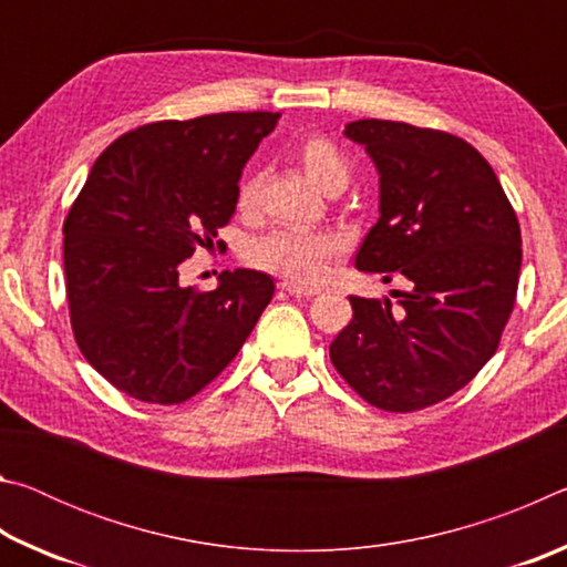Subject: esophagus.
I'll return each mask as SVG.
<instances>
[{
    "mask_svg": "<svg viewBox=\"0 0 567 567\" xmlns=\"http://www.w3.org/2000/svg\"><path fill=\"white\" fill-rule=\"evenodd\" d=\"M280 290H285L287 295H295V297H312L320 292V287H307V285H295V282H280Z\"/></svg>",
    "mask_w": 567,
    "mask_h": 567,
    "instance_id": "esophagus-1",
    "label": "esophagus"
}]
</instances>
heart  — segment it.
<instances>
[{"mask_svg": "<svg viewBox=\"0 0 567 567\" xmlns=\"http://www.w3.org/2000/svg\"><path fill=\"white\" fill-rule=\"evenodd\" d=\"M295 157L310 175L315 185L324 192H340L350 182V159L322 134H307L295 145ZM260 195V175L247 172L237 185V207L252 209ZM342 239L334 233H318V229L282 227L272 229L247 247V262L257 270L272 272L295 285L318 282L328 272L330 262L340 255Z\"/></svg>", "mask_w": 567, "mask_h": 567, "instance_id": "1", "label": "heart"}]
</instances>
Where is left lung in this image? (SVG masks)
Here are the masks:
<instances>
[{"label":"left lung","instance_id":"1","mask_svg":"<svg viewBox=\"0 0 567 567\" xmlns=\"http://www.w3.org/2000/svg\"><path fill=\"white\" fill-rule=\"evenodd\" d=\"M344 137L380 175V219L360 247L362 272L405 275L398 302L350 297L352 320L330 344L344 382L370 405L412 412L455 395L493 358L511 318L523 247L493 167L455 134L358 120Z\"/></svg>","mask_w":567,"mask_h":567}]
</instances>
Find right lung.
I'll list each match as a JSON object with an SVG mask.
<instances>
[{"label": "right lung", "instance_id": "right-lung-1", "mask_svg": "<svg viewBox=\"0 0 567 567\" xmlns=\"http://www.w3.org/2000/svg\"><path fill=\"white\" fill-rule=\"evenodd\" d=\"M277 120L152 122L92 165L62 229L66 302L82 354L124 395L155 405L195 398L270 305V275L225 270L217 290L199 292L179 285V265L229 223L245 162Z\"/></svg>", "mask_w": 567, "mask_h": 567}]
</instances>
